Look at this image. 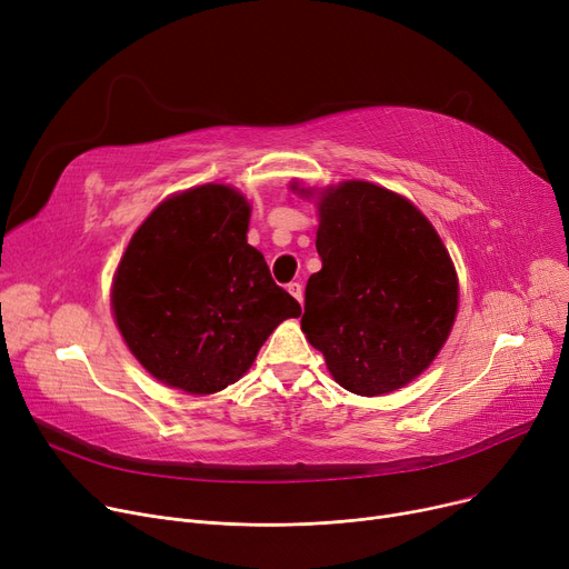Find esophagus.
<instances>
[{"label": "esophagus", "instance_id": "1", "mask_svg": "<svg viewBox=\"0 0 569 569\" xmlns=\"http://www.w3.org/2000/svg\"><path fill=\"white\" fill-rule=\"evenodd\" d=\"M288 292L295 297L297 302H302L305 290H302V283H300V281H292V283H288Z\"/></svg>", "mask_w": 569, "mask_h": 569}]
</instances>
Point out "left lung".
Returning <instances> with one entry per match:
<instances>
[{
  "label": "left lung",
  "instance_id": "obj_1",
  "mask_svg": "<svg viewBox=\"0 0 569 569\" xmlns=\"http://www.w3.org/2000/svg\"><path fill=\"white\" fill-rule=\"evenodd\" d=\"M302 330L348 392L378 397L420 376L452 330L459 283L425 214L369 182L320 200Z\"/></svg>",
  "mask_w": 569,
  "mask_h": 569
}]
</instances>
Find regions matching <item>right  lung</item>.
<instances>
[{
	"label": "right lung",
	"mask_w": 569,
	"mask_h": 569,
	"mask_svg": "<svg viewBox=\"0 0 569 569\" xmlns=\"http://www.w3.org/2000/svg\"><path fill=\"white\" fill-rule=\"evenodd\" d=\"M249 204L204 184L163 200L117 267L119 332L157 380L189 395L226 390L300 302L274 283L247 244Z\"/></svg>",
	"instance_id": "1"
}]
</instances>
